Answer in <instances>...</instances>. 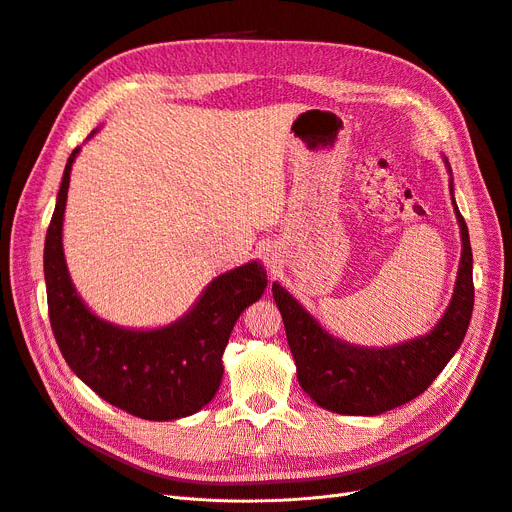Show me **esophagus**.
I'll list each match as a JSON object with an SVG mask.
<instances>
[{"label":"esophagus","mask_w":512,"mask_h":512,"mask_svg":"<svg viewBox=\"0 0 512 512\" xmlns=\"http://www.w3.org/2000/svg\"><path fill=\"white\" fill-rule=\"evenodd\" d=\"M264 262H267L269 267H275V262H277V260H275V256H273V254H269V252H267V254H264Z\"/></svg>","instance_id":"34e87169"}]
</instances>
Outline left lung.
<instances>
[{"label":"left lung","mask_w":512,"mask_h":512,"mask_svg":"<svg viewBox=\"0 0 512 512\" xmlns=\"http://www.w3.org/2000/svg\"><path fill=\"white\" fill-rule=\"evenodd\" d=\"M454 210L462 233L456 290L443 319L422 338L388 349H363L340 342L327 334L292 294L273 283V296L296 361L298 382L317 405L346 416L384 414L424 393L460 349L473 315L475 285L473 250L456 201Z\"/></svg>","instance_id":"1"}]
</instances>
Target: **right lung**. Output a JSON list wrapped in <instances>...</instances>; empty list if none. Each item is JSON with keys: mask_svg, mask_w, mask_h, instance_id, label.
<instances>
[{"mask_svg": "<svg viewBox=\"0 0 512 512\" xmlns=\"http://www.w3.org/2000/svg\"><path fill=\"white\" fill-rule=\"evenodd\" d=\"M77 153L67 159L44 248L48 313L58 349L71 370L119 410L145 420L191 416L216 395L233 325L245 306L262 296L267 271L248 262L216 277L185 317L161 330L134 332L98 319L79 300L63 254V216Z\"/></svg>", "mask_w": 512, "mask_h": 512, "instance_id": "right-lung-1", "label": "right lung"}]
</instances>
